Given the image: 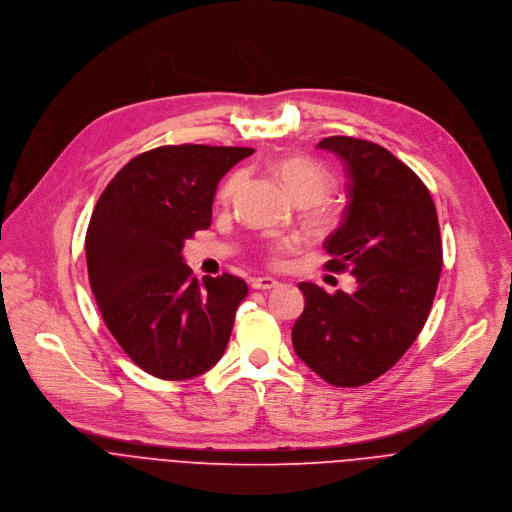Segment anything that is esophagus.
<instances>
[{
	"label": "esophagus",
	"instance_id": "obj_1",
	"mask_svg": "<svg viewBox=\"0 0 512 512\" xmlns=\"http://www.w3.org/2000/svg\"><path fill=\"white\" fill-rule=\"evenodd\" d=\"M276 286H278V282L274 278H254L252 280L254 290H272Z\"/></svg>",
	"mask_w": 512,
	"mask_h": 512
}]
</instances>
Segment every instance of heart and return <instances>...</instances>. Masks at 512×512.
<instances>
[{
	"label": "heart",
	"instance_id": "obj_1",
	"mask_svg": "<svg viewBox=\"0 0 512 512\" xmlns=\"http://www.w3.org/2000/svg\"><path fill=\"white\" fill-rule=\"evenodd\" d=\"M274 173L284 183V187L288 189L292 199L302 208H313V206H319V203L327 201L333 191V185H335V179L327 167H323L321 163H317L313 159H306V157L280 159L274 163ZM242 183H244V173L230 175L218 193L220 201L230 203L236 197ZM315 218L325 222L331 216H329V212L317 208ZM290 246H292V242H278V244L270 246L268 250L272 256H276L282 248H290Z\"/></svg>",
	"mask_w": 512,
	"mask_h": 512
}]
</instances>
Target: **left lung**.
<instances>
[{"label": "left lung", "instance_id": "left-lung-1", "mask_svg": "<svg viewBox=\"0 0 512 512\" xmlns=\"http://www.w3.org/2000/svg\"><path fill=\"white\" fill-rule=\"evenodd\" d=\"M317 147L339 155L349 177L343 222L323 244L327 268L351 270L357 290L300 282L292 345L327 383L359 387L391 369L428 321L442 272L438 214L424 181L381 145L327 137Z\"/></svg>", "mask_w": 512, "mask_h": 512}]
</instances>
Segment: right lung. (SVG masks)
Returning a JSON list of instances; mask_svg holds the SVG:
<instances>
[{
	"instance_id": "obj_1",
	"label": "right lung",
	"mask_w": 512,
	"mask_h": 512,
	"mask_svg": "<svg viewBox=\"0 0 512 512\" xmlns=\"http://www.w3.org/2000/svg\"><path fill=\"white\" fill-rule=\"evenodd\" d=\"M250 147L165 145L131 159L100 193L86 264L102 321L143 371L183 381L224 355L248 284L193 278L181 250L212 224L220 179Z\"/></svg>"
}]
</instances>
